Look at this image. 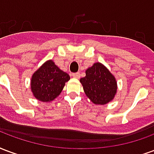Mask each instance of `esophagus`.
Returning <instances> with one entry per match:
<instances>
[{"label":"esophagus","instance_id":"obj_1","mask_svg":"<svg viewBox=\"0 0 154 154\" xmlns=\"http://www.w3.org/2000/svg\"><path fill=\"white\" fill-rule=\"evenodd\" d=\"M72 76L74 78H76V79H79L80 77V74L79 72L77 73H72Z\"/></svg>","mask_w":154,"mask_h":154}]
</instances>
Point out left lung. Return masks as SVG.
Listing matches in <instances>:
<instances>
[{"label":"left lung","mask_w":154,"mask_h":154,"mask_svg":"<svg viewBox=\"0 0 154 154\" xmlns=\"http://www.w3.org/2000/svg\"><path fill=\"white\" fill-rule=\"evenodd\" d=\"M86 96L95 104L104 105L113 99L117 89L115 77L101 63H95L80 79Z\"/></svg>","instance_id":"1"}]
</instances>
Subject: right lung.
Here are the masks:
<instances>
[{
	"label": "right lung",
	"instance_id": "1",
	"mask_svg": "<svg viewBox=\"0 0 154 154\" xmlns=\"http://www.w3.org/2000/svg\"><path fill=\"white\" fill-rule=\"evenodd\" d=\"M69 75L48 60L36 71L31 79V88L34 97L42 102L55 99L63 89Z\"/></svg>",
	"mask_w": 154,
	"mask_h": 154
}]
</instances>
